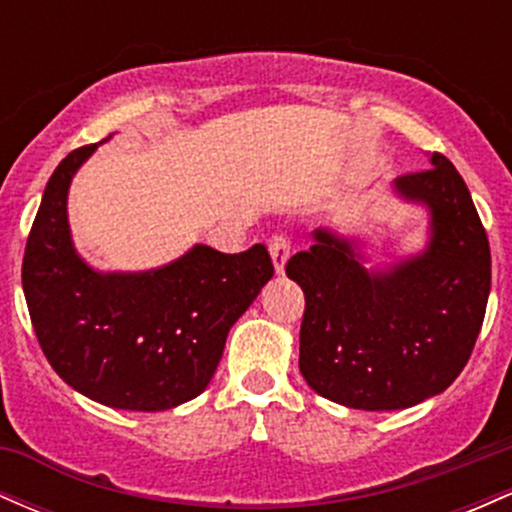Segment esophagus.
Wrapping results in <instances>:
<instances>
[{
    "instance_id": "1",
    "label": "esophagus",
    "mask_w": 512,
    "mask_h": 512,
    "mask_svg": "<svg viewBox=\"0 0 512 512\" xmlns=\"http://www.w3.org/2000/svg\"><path fill=\"white\" fill-rule=\"evenodd\" d=\"M269 255H272L274 272L276 274H284L286 260H289V255H291L289 240H286L284 236H272V238H269Z\"/></svg>"
}]
</instances>
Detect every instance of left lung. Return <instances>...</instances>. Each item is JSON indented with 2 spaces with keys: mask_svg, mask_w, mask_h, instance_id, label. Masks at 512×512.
<instances>
[{
  "mask_svg": "<svg viewBox=\"0 0 512 512\" xmlns=\"http://www.w3.org/2000/svg\"><path fill=\"white\" fill-rule=\"evenodd\" d=\"M399 175V199L428 209V243L366 267L361 240L317 228L286 274L305 293L301 373L349 409H407L448 390L472 356L491 291V250L462 175L443 154Z\"/></svg>",
  "mask_w": 512,
  "mask_h": 512,
  "instance_id": "left-lung-1",
  "label": "left lung"
}]
</instances>
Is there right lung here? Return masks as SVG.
I'll return each instance as SVG.
<instances>
[{"instance_id": "add662e5", "label": "right lung", "mask_w": 512, "mask_h": 512, "mask_svg": "<svg viewBox=\"0 0 512 512\" xmlns=\"http://www.w3.org/2000/svg\"><path fill=\"white\" fill-rule=\"evenodd\" d=\"M98 144L48 180L23 255V296L55 373L113 409L163 411L207 390L231 327L274 274L264 245L226 255L195 245L149 272H98L72 243L67 195Z\"/></svg>"}]
</instances>
